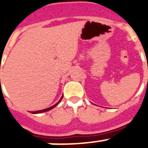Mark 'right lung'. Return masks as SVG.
Here are the masks:
<instances>
[{"label": "right lung", "instance_id": "right-lung-1", "mask_svg": "<svg viewBox=\"0 0 148 148\" xmlns=\"http://www.w3.org/2000/svg\"><path fill=\"white\" fill-rule=\"evenodd\" d=\"M62 98V97H61V99H60V101H59V102L57 103H56V104H55V105H53V106H51V107H50V108H47V109H45V110H38V111H36V112H32V113H33V114H36V113H41V112H47V111H49V110H52L53 108H54L55 106H57V105H58V103H60V101H61Z\"/></svg>", "mask_w": 148, "mask_h": 148}]
</instances>
